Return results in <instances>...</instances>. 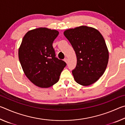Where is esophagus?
<instances>
[{
  "instance_id": "esophagus-1",
  "label": "esophagus",
  "mask_w": 125,
  "mask_h": 125,
  "mask_svg": "<svg viewBox=\"0 0 125 125\" xmlns=\"http://www.w3.org/2000/svg\"><path fill=\"white\" fill-rule=\"evenodd\" d=\"M64 61H65V62H66L67 63H68V59H67V58H64Z\"/></svg>"
}]
</instances>
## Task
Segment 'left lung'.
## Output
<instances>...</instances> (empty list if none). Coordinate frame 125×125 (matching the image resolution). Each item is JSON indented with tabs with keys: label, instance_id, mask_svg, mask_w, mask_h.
<instances>
[{
	"label": "left lung",
	"instance_id": "8db88e82",
	"mask_svg": "<svg viewBox=\"0 0 125 125\" xmlns=\"http://www.w3.org/2000/svg\"><path fill=\"white\" fill-rule=\"evenodd\" d=\"M65 37L77 56V65L72 71L75 82L88 86L103 75L109 61V52L104 39L99 31L86 26L67 30Z\"/></svg>",
	"mask_w": 125,
	"mask_h": 125
}]
</instances>
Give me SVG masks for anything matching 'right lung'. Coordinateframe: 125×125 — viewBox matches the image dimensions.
I'll return each instance as SVG.
<instances>
[{
	"label": "right lung",
	"instance_id": "1",
	"mask_svg": "<svg viewBox=\"0 0 125 125\" xmlns=\"http://www.w3.org/2000/svg\"><path fill=\"white\" fill-rule=\"evenodd\" d=\"M58 31L47 28L27 32L19 50V58L28 79L40 88H48L57 83L66 63L59 60L52 44Z\"/></svg>",
	"mask_w": 125,
	"mask_h": 125
}]
</instances>
